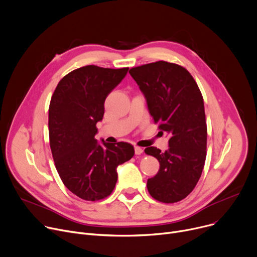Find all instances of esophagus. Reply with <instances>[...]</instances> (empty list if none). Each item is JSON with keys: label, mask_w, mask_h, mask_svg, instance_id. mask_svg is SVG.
<instances>
[{"label": "esophagus", "mask_w": 257, "mask_h": 257, "mask_svg": "<svg viewBox=\"0 0 257 257\" xmlns=\"http://www.w3.org/2000/svg\"><path fill=\"white\" fill-rule=\"evenodd\" d=\"M135 153L137 155H139L141 153H143V149L141 147H138V146H135Z\"/></svg>", "instance_id": "obj_1"}]
</instances>
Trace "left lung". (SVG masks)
I'll return each mask as SVG.
<instances>
[{
    "label": "left lung",
    "instance_id": "left-lung-1",
    "mask_svg": "<svg viewBox=\"0 0 257 257\" xmlns=\"http://www.w3.org/2000/svg\"><path fill=\"white\" fill-rule=\"evenodd\" d=\"M131 76L143 92L150 115L169 138V149L147 147L160 162L147 189L156 201L179 202L199 182L207 155L204 98L193 77L183 67L164 61L132 68Z\"/></svg>",
    "mask_w": 257,
    "mask_h": 257
}]
</instances>
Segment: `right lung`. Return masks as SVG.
I'll list each match as a JSON object with an SVG mask.
<instances>
[{"label":"right lung","mask_w":257,"mask_h":257,"mask_svg":"<svg viewBox=\"0 0 257 257\" xmlns=\"http://www.w3.org/2000/svg\"><path fill=\"white\" fill-rule=\"evenodd\" d=\"M128 68L89 65L67 74L58 82L49 105V142L63 183L85 201H100L113 191L117 167L135 154L125 142L98 144L96 122L104 116L107 95L125 77Z\"/></svg>","instance_id":"obj_1"}]
</instances>
